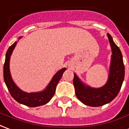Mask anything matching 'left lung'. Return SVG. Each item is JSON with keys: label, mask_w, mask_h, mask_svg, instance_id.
<instances>
[{"label": "left lung", "mask_w": 129, "mask_h": 129, "mask_svg": "<svg viewBox=\"0 0 129 129\" xmlns=\"http://www.w3.org/2000/svg\"><path fill=\"white\" fill-rule=\"evenodd\" d=\"M108 37L112 48L113 55L107 83L101 88H91L89 86L84 85L77 76L74 74L73 83L76 95L86 106L98 107L110 103L118 94L124 78V64L121 51L113 42L110 34H108Z\"/></svg>", "instance_id": "obj_1"}]
</instances>
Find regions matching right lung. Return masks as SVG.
I'll return each instance as SVG.
<instances>
[{"label":"right lung","mask_w":129,"mask_h":129,"mask_svg":"<svg viewBox=\"0 0 129 129\" xmlns=\"http://www.w3.org/2000/svg\"><path fill=\"white\" fill-rule=\"evenodd\" d=\"M16 43L17 42H15L8 48V51L6 53L4 68H3L5 83L8 87V89L10 93L11 96L17 102L29 107H37L47 104L54 95L57 84L62 76L63 73L66 70V68H63L55 74L54 76L52 78L51 81L46 87V89L43 92H35V93H27V92H23L21 89H19V87L14 84L12 79L10 72V55L13 51Z\"/></svg>","instance_id":"1"}]
</instances>
